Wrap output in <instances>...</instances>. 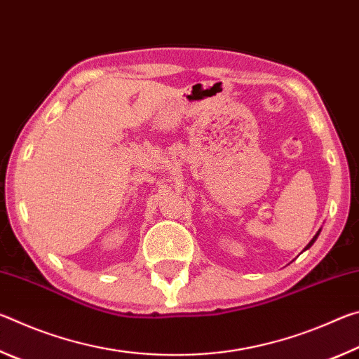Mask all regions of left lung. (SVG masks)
<instances>
[{
  "label": "left lung",
  "mask_w": 359,
  "mask_h": 359,
  "mask_svg": "<svg viewBox=\"0 0 359 359\" xmlns=\"http://www.w3.org/2000/svg\"><path fill=\"white\" fill-rule=\"evenodd\" d=\"M320 233H321V229H318V231H317V234H315V236H313V238H312V241H311V242H309V244L306 245V248H304V250H302V252H306V250H307V248H311V247L313 245V242H315V241H317V238H318V236H320Z\"/></svg>",
  "instance_id": "obj_1"
}]
</instances>
